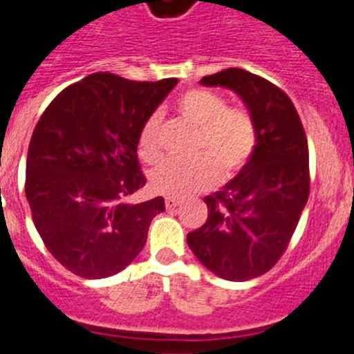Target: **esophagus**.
Masks as SVG:
<instances>
[{
	"label": "esophagus",
	"mask_w": 354,
	"mask_h": 354,
	"mask_svg": "<svg viewBox=\"0 0 354 354\" xmlns=\"http://www.w3.org/2000/svg\"><path fill=\"white\" fill-rule=\"evenodd\" d=\"M180 206V201L176 197H166V207L167 209H176Z\"/></svg>",
	"instance_id": "34e87169"
}]
</instances>
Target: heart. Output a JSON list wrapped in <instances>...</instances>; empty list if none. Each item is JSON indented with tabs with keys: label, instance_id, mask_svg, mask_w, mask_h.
Wrapping results in <instances>:
<instances>
[{
	"label": "heart",
	"instance_id": "1",
	"mask_svg": "<svg viewBox=\"0 0 354 354\" xmlns=\"http://www.w3.org/2000/svg\"><path fill=\"white\" fill-rule=\"evenodd\" d=\"M176 110L197 127L194 151L199 155L187 160L167 158L150 174L155 192L169 197H183L211 187L218 169L222 176H232L252 157L257 145V127L250 113L239 108H227L222 95L204 88L181 94ZM160 115H148L138 136V151L147 162L160 155Z\"/></svg>",
	"mask_w": 354,
	"mask_h": 354
}]
</instances>
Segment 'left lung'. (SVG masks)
<instances>
[{"instance_id": "1", "label": "left lung", "mask_w": 354, "mask_h": 354, "mask_svg": "<svg viewBox=\"0 0 354 354\" xmlns=\"http://www.w3.org/2000/svg\"><path fill=\"white\" fill-rule=\"evenodd\" d=\"M204 87L236 92L257 127L252 157L237 176L207 196V220L187 236L199 262L229 281H248L281 259L309 197L306 132L288 95L253 73L223 69Z\"/></svg>"}]
</instances>
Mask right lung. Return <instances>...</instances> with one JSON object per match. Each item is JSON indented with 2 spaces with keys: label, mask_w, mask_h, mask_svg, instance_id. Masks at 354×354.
<instances>
[{
  "label": "right lung",
  "mask_w": 354,
  "mask_h": 354,
  "mask_svg": "<svg viewBox=\"0 0 354 354\" xmlns=\"http://www.w3.org/2000/svg\"><path fill=\"white\" fill-rule=\"evenodd\" d=\"M176 78L132 82L94 73L66 87L43 111L26 160V197L48 252L77 276H113L136 259L155 214V197H125L145 187L138 136Z\"/></svg>",
  "instance_id": "right-lung-1"
}]
</instances>
